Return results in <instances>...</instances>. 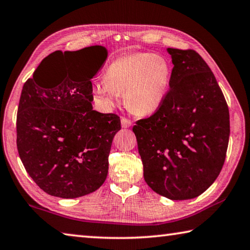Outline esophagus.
I'll use <instances>...</instances> for the list:
<instances>
[{
    "instance_id": "obj_1",
    "label": "esophagus",
    "mask_w": 250,
    "mask_h": 250,
    "mask_svg": "<svg viewBox=\"0 0 250 250\" xmlns=\"http://www.w3.org/2000/svg\"><path fill=\"white\" fill-rule=\"evenodd\" d=\"M132 125V122H131V120L126 119V118H121V126L124 129H126V128H130V126Z\"/></svg>"
}]
</instances>
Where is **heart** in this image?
I'll list each match as a JSON object with an SVG mask.
<instances>
[{
	"label": "heart",
	"instance_id": "b5f03b06",
	"mask_svg": "<svg viewBox=\"0 0 250 250\" xmlns=\"http://www.w3.org/2000/svg\"><path fill=\"white\" fill-rule=\"evenodd\" d=\"M172 68L167 58L153 53H132L112 61L104 78L92 84V95L105 108L115 107L124 94L125 107L137 116H151L170 90Z\"/></svg>",
	"mask_w": 250,
	"mask_h": 250
}]
</instances>
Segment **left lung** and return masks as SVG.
I'll return each instance as SVG.
<instances>
[{
    "mask_svg": "<svg viewBox=\"0 0 250 250\" xmlns=\"http://www.w3.org/2000/svg\"><path fill=\"white\" fill-rule=\"evenodd\" d=\"M170 90L153 116L133 126L143 176L172 201L195 198L214 183L225 162L229 112L214 74L194 50L167 48Z\"/></svg>",
    "mask_w": 250,
    "mask_h": 250,
    "instance_id": "left-lung-1",
    "label": "left lung"
}]
</instances>
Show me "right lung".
<instances>
[{
  "mask_svg": "<svg viewBox=\"0 0 250 250\" xmlns=\"http://www.w3.org/2000/svg\"><path fill=\"white\" fill-rule=\"evenodd\" d=\"M75 53L82 56L76 62L69 57L62 64L66 53L61 50L42 61L24 83L16 118L25 170L45 193L61 198L87 195L104 184L113 137L121 129L119 117L91 104L90 80L107 59V48L95 45ZM59 64L63 77L55 81Z\"/></svg>",
  "mask_w": 250,
  "mask_h": 250,
  "instance_id": "right-lung-1",
  "label": "right lung"
}]
</instances>
